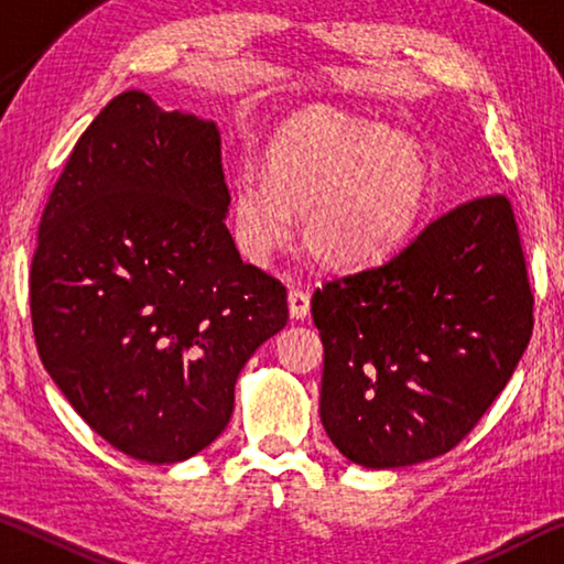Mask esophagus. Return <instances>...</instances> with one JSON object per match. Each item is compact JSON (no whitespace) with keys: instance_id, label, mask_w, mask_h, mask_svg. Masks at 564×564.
I'll return each instance as SVG.
<instances>
[{"instance_id":"1","label":"esophagus","mask_w":564,"mask_h":564,"mask_svg":"<svg viewBox=\"0 0 564 564\" xmlns=\"http://www.w3.org/2000/svg\"><path fill=\"white\" fill-rule=\"evenodd\" d=\"M289 311H291V318H295V321L308 318L311 295L301 289H291L289 291Z\"/></svg>"}]
</instances>
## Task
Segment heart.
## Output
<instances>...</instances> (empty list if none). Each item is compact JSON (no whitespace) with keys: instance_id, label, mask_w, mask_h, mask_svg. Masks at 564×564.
Wrapping results in <instances>:
<instances>
[{"instance_id":"1","label":"heart","mask_w":564,"mask_h":564,"mask_svg":"<svg viewBox=\"0 0 564 564\" xmlns=\"http://www.w3.org/2000/svg\"><path fill=\"white\" fill-rule=\"evenodd\" d=\"M431 196V166L415 141L326 107L293 113L273 133L265 171L238 169L234 241L265 263L303 212V243L330 269L383 259L413 231Z\"/></svg>"}]
</instances>
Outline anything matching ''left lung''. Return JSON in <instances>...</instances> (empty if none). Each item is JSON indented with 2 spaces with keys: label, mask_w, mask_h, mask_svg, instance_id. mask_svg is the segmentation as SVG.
I'll return each instance as SVG.
<instances>
[{
  "label": "left lung",
  "mask_w": 564,
  "mask_h": 564,
  "mask_svg": "<svg viewBox=\"0 0 564 564\" xmlns=\"http://www.w3.org/2000/svg\"><path fill=\"white\" fill-rule=\"evenodd\" d=\"M532 303L505 194L470 198L386 263L323 283L311 313L333 445L373 470L453 451L518 368Z\"/></svg>",
  "instance_id": "obj_1"
}]
</instances>
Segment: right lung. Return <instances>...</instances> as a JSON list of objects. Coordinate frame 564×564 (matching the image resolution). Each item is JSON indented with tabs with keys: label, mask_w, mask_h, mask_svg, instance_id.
<instances>
[{
	"label": "right lung",
	"mask_w": 564,
	"mask_h": 564,
	"mask_svg": "<svg viewBox=\"0 0 564 564\" xmlns=\"http://www.w3.org/2000/svg\"><path fill=\"white\" fill-rule=\"evenodd\" d=\"M221 133L123 91L76 141L30 271L46 373L94 433L137 460L202 453L236 378L289 321L285 289L226 228Z\"/></svg>",
	"instance_id": "right-lung-1"
}]
</instances>
